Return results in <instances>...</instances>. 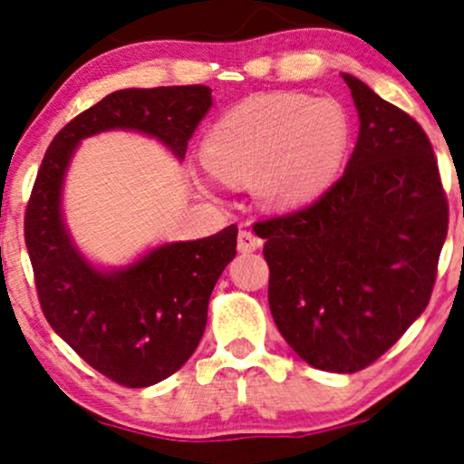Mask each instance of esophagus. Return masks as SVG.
<instances>
[{
	"label": "esophagus",
	"mask_w": 464,
	"mask_h": 464,
	"mask_svg": "<svg viewBox=\"0 0 464 464\" xmlns=\"http://www.w3.org/2000/svg\"><path fill=\"white\" fill-rule=\"evenodd\" d=\"M260 245L262 240L254 231H249V228H242V231L237 233V249H240L242 254H251V251L258 249Z\"/></svg>",
	"instance_id": "34e87169"
}]
</instances>
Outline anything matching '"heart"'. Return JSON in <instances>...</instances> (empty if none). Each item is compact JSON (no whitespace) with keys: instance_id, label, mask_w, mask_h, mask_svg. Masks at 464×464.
<instances>
[{"instance_id":"obj_1","label":"heart","mask_w":464,"mask_h":464,"mask_svg":"<svg viewBox=\"0 0 464 464\" xmlns=\"http://www.w3.org/2000/svg\"><path fill=\"white\" fill-rule=\"evenodd\" d=\"M350 141L353 125L339 101L271 92L222 114L206 137L204 154L219 177L256 179L266 204L294 208L334 184Z\"/></svg>"}]
</instances>
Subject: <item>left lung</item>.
I'll return each instance as SVG.
<instances>
[{"mask_svg": "<svg viewBox=\"0 0 464 464\" xmlns=\"http://www.w3.org/2000/svg\"><path fill=\"white\" fill-rule=\"evenodd\" d=\"M359 111L345 172L316 202L256 224L280 334L310 366L375 363L429 305L449 204L422 125L343 73Z\"/></svg>", "mask_w": 464, "mask_h": 464, "instance_id": "left-lung-1", "label": "left lung"}]
</instances>
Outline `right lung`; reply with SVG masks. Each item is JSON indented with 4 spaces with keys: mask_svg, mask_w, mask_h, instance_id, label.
I'll use <instances>...</instances> for the list:
<instances>
[{
    "mask_svg": "<svg viewBox=\"0 0 464 464\" xmlns=\"http://www.w3.org/2000/svg\"><path fill=\"white\" fill-rule=\"evenodd\" d=\"M210 102L204 85L110 93L55 134L26 204L24 240L46 321L93 371L121 386H152L188 362L204 334L210 292L236 256L237 227L157 246L105 274L78 254L64 231V170L81 139L114 128L157 137L184 159Z\"/></svg>",
    "mask_w": 464,
    "mask_h": 464,
    "instance_id": "add662e5",
    "label": "right lung"
}]
</instances>
